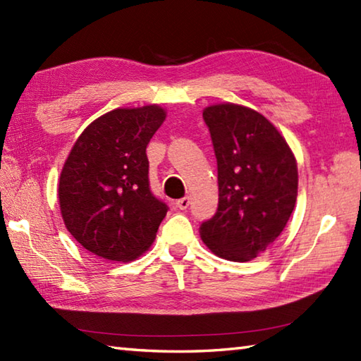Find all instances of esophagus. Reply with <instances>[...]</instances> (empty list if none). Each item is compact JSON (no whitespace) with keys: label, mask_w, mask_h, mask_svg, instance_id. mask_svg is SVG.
<instances>
[{"label":"esophagus","mask_w":361,"mask_h":361,"mask_svg":"<svg viewBox=\"0 0 361 361\" xmlns=\"http://www.w3.org/2000/svg\"><path fill=\"white\" fill-rule=\"evenodd\" d=\"M175 205H176V209L178 210H186L188 207H189V197H183V199H178L175 202Z\"/></svg>","instance_id":"1"}]
</instances>
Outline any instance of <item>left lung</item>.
I'll use <instances>...</instances> for the list:
<instances>
[{
    "instance_id": "obj_1",
    "label": "left lung",
    "mask_w": 361,
    "mask_h": 361,
    "mask_svg": "<svg viewBox=\"0 0 361 361\" xmlns=\"http://www.w3.org/2000/svg\"><path fill=\"white\" fill-rule=\"evenodd\" d=\"M218 164V210L199 228L219 258L245 262L276 242L298 197V164L285 137L255 109H204Z\"/></svg>"
}]
</instances>
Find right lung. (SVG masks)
<instances>
[{"label":"right lung","instance_id":"1","mask_svg":"<svg viewBox=\"0 0 361 361\" xmlns=\"http://www.w3.org/2000/svg\"><path fill=\"white\" fill-rule=\"evenodd\" d=\"M166 118L159 105L116 108L73 145L59 180L60 213L90 253L127 262L154 242L167 205L149 191L146 146Z\"/></svg>","mask_w":361,"mask_h":361}]
</instances>
